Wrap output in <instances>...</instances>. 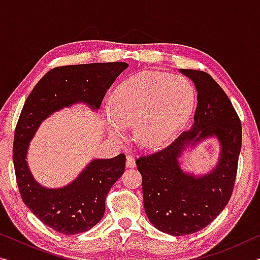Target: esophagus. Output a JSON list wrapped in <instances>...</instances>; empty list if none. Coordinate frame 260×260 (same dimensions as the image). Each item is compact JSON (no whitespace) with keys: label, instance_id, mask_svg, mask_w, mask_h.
Here are the masks:
<instances>
[{"label":"esophagus","instance_id":"1","mask_svg":"<svg viewBox=\"0 0 260 260\" xmlns=\"http://www.w3.org/2000/svg\"><path fill=\"white\" fill-rule=\"evenodd\" d=\"M126 166L129 167V169H133V167L136 166L134 157L132 155H127V157H126Z\"/></svg>","mask_w":260,"mask_h":260}]
</instances>
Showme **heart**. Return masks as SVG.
Segmentation results:
<instances>
[{
  "mask_svg": "<svg viewBox=\"0 0 260 260\" xmlns=\"http://www.w3.org/2000/svg\"><path fill=\"white\" fill-rule=\"evenodd\" d=\"M193 107V89L182 77L141 72L126 79L110 99L109 132L122 138L134 126V140L144 149L169 142L188 120Z\"/></svg>",
  "mask_w": 260,
  "mask_h": 260,
  "instance_id": "1",
  "label": "heart"
}]
</instances>
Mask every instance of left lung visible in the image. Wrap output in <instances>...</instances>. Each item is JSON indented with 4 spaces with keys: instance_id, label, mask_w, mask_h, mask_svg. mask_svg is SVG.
I'll return each mask as SVG.
<instances>
[{
    "instance_id": "left-lung-1",
    "label": "left lung",
    "mask_w": 260,
    "mask_h": 260,
    "mask_svg": "<svg viewBox=\"0 0 260 260\" xmlns=\"http://www.w3.org/2000/svg\"><path fill=\"white\" fill-rule=\"evenodd\" d=\"M180 72L191 79L197 90L191 128L162 150L136 159L149 221L173 236L203 230L225 209L234 189L242 146L240 118L222 88L206 72ZM212 136L222 149L217 166L201 177L183 173L178 162L182 151Z\"/></svg>"
}]
</instances>
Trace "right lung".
<instances>
[{"label":"right lung","instance_id":"right-lung-1","mask_svg":"<svg viewBox=\"0 0 260 260\" xmlns=\"http://www.w3.org/2000/svg\"><path fill=\"white\" fill-rule=\"evenodd\" d=\"M127 68L124 61L55 68L35 85L21 110L12 150L20 196L34 215L61 234L87 232L102 219L105 199L124 173L126 156L93 159L68 186L50 189L35 181L28 169L29 141L47 117L64 107L82 102L100 109L107 90Z\"/></svg>","mask_w":260,"mask_h":260}]
</instances>
